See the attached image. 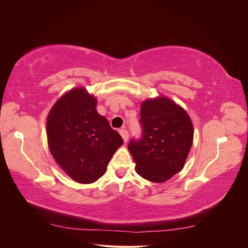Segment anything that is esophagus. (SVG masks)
<instances>
[{
  "label": "esophagus",
  "mask_w": 248,
  "mask_h": 248,
  "mask_svg": "<svg viewBox=\"0 0 248 248\" xmlns=\"http://www.w3.org/2000/svg\"><path fill=\"white\" fill-rule=\"evenodd\" d=\"M120 134H121V137L123 138V140L126 142L127 140H128V138H129V133L128 131H127L126 129H121L120 130Z\"/></svg>",
  "instance_id": "esophagus-1"
}]
</instances>
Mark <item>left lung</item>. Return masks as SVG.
Returning <instances> with one entry per match:
<instances>
[{
    "instance_id": "8db88e82",
    "label": "left lung",
    "mask_w": 248,
    "mask_h": 248,
    "mask_svg": "<svg viewBox=\"0 0 248 248\" xmlns=\"http://www.w3.org/2000/svg\"><path fill=\"white\" fill-rule=\"evenodd\" d=\"M142 136L131 140L128 150L138 174L162 183L184 167L193 140V126L186 110L167 97L141 102Z\"/></svg>"
}]
</instances>
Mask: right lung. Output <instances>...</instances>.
Segmentation results:
<instances>
[{"instance_id": "obj_1", "label": "right lung", "mask_w": 248, "mask_h": 248, "mask_svg": "<svg viewBox=\"0 0 248 248\" xmlns=\"http://www.w3.org/2000/svg\"><path fill=\"white\" fill-rule=\"evenodd\" d=\"M48 147L55 160L74 181H97L123 139L96 110V98L76 88L59 98L46 120Z\"/></svg>"}]
</instances>
